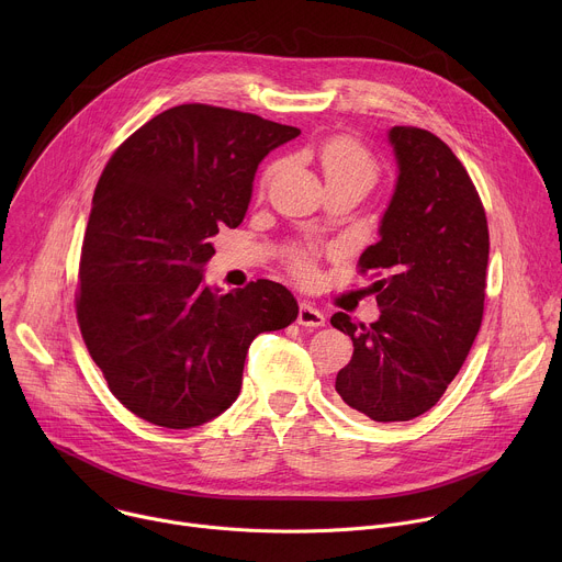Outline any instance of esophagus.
<instances>
[{"mask_svg":"<svg viewBox=\"0 0 562 562\" xmlns=\"http://www.w3.org/2000/svg\"><path fill=\"white\" fill-rule=\"evenodd\" d=\"M325 323H327L325 313L319 311L315 304H311V302L300 304L297 325H302V327H325Z\"/></svg>","mask_w":562,"mask_h":562,"instance_id":"1","label":"esophagus"}]
</instances>
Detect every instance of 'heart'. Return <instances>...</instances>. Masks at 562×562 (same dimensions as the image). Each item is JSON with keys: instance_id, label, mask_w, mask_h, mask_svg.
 I'll return each instance as SVG.
<instances>
[{"instance_id": "1", "label": "heart", "mask_w": 562, "mask_h": 562, "mask_svg": "<svg viewBox=\"0 0 562 562\" xmlns=\"http://www.w3.org/2000/svg\"><path fill=\"white\" fill-rule=\"evenodd\" d=\"M319 165H323L327 182L360 180L371 187L378 176L373 157L349 137L329 139L323 150H319ZM297 271H306V265L297 262Z\"/></svg>"}]
</instances>
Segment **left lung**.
<instances>
[{"mask_svg": "<svg viewBox=\"0 0 562 562\" xmlns=\"http://www.w3.org/2000/svg\"><path fill=\"white\" fill-rule=\"evenodd\" d=\"M397 178L375 245L360 271L373 282L380 317L331 325L353 340L336 391L375 423H405L429 412L460 371L483 323L490 231L483 202L451 148L429 131L386 133Z\"/></svg>", "mask_w": 562, "mask_h": 562, "instance_id": "obj_1", "label": "left lung"}]
</instances>
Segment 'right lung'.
Masks as SVG:
<instances>
[{
	"mask_svg": "<svg viewBox=\"0 0 562 562\" xmlns=\"http://www.w3.org/2000/svg\"><path fill=\"white\" fill-rule=\"evenodd\" d=\"M297 135L251 113L182 104L109 159L79 260L77 323L109 389L142 420H213L243 389L256 336L297 317L278 282L228 293L204 282L211 237L245 220L260 162Z\"/></svg>",
	"mask_w": 562,
	"mask_h": 562,
	"instance_id": "right-lung-1",
	"label": "right lung"
}]
</instances>
